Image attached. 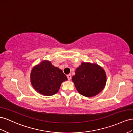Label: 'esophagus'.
Here are the masks:
<instances>
[{"label": "esophagus", "instance_id": "obj_1", "mask_svg": "<svg viewBox=\"0 0 133 133\" xmlns=\"http://www.w3.org/2000/svg\"><path fill=\"white\" fill-rule=\"evenodd\" d=\"M67 78L69 80H70V79H71V74H69L67 75Z\"/></svg>", "mask_w": 133, "mask_h": 133}]
</instances>
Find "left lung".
Listing matches in <instances>:
<instances>
[{
    "label": "left lung",
    "instance_id": "1",
    "mask_svg": "<svg viewBox=\"0 0 133 133\" xmlns=\"http://www.w3.org/2000/svg\"><path fill=\"white\" fill-rule=\"evenodd\" d=\"M72 80L79 94L86 97H92L105 88L107 76L104 70L98 64L82 62L76 70Z\"/></svg>",
    "mask_w": 133,
    "mask_h": 133
}]
</instances>
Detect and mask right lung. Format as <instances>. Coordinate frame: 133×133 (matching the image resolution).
Instances as JSON below:
<instances>
[{
	"instance_id": "right-lung-1",
	"label": "right lung",
	"mask_w": 133,
	"mask_h": 133,
	"mask_svg": "<svg viewBox=\"0 0 133 133\" xmlns=\"http://www.w3.org/2000/svg\"><path fill=\"white\" fill-rule=\"evenodd\" d=\"M66 80L67 78L63 71L47 60L34 67L31 71V81L33 88L44 96L56 94L62 82Z\"/></svg>"
}]
</instances>
